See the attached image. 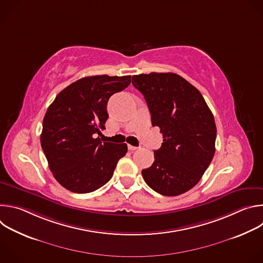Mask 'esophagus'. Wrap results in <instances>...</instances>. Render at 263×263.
Returning a JSON list of instances; mask_svg holds the SVG:
<instances>
[{
	"mask_svg": "<svg viewBox=\"0 0 263 263\" xmlns=\"http://www.w3.org/2000/svg\"><path fill=\"white\" fill-rule=\"evenodd\" d=\"M128 148L130 149V151H135V149H137L138 147L134 146V145H131V144H128Z\"/></svg>",
	"mask_w": 263,
	"mask_h": 263,
	"instance_id": "34e87169",
	"label": "esophagus"
}]
</instances>
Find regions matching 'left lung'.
<instances>
[{
	"mask_svg": "<svg viewBox=\"0 0 263 263\" xmlns=\"http://www.w3.org/2000/svg\"><path fill=\"white\" fill-rule=\"evenodd\" d=\"M133 86L144 97L152 125L163 136L155 161L141 174L156 193L173 197L192 190L215 152L216 127L201 92L174 72L135 74Z\"/></svg>",
	"mask_w": 263,
	"mask_h": 263,
	"instance_id": "8db88e82",
	"label": "left lung"
}]
</instances>
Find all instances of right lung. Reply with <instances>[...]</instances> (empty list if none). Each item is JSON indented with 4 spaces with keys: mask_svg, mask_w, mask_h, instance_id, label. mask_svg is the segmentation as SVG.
<instances>
[{
    "mask_svg": "<svg viewBox=\"0 0 263 263\" xmlns=\"http://www.w3.org/2000/svg\"><path fill=\"white\" fill-rule=\"evenodd\" d=\"M131 76H91L71 83L49 106L41 143L55 179L76 194L99 190L128 151L126 143L103 142L109 98L124 90Z\"/></svg>",
    "mask_w": 263,
    "mask_h": 263,
    "instance_id": "right-lung-1",
    "label": "right lung"
}]
</instances>
